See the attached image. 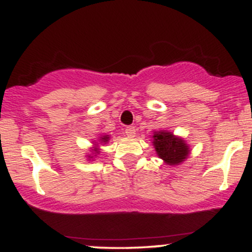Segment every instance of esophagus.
Instances as JSON below:
<instances>
[{
	"mask_svg": "<svg viewBox=\"0 0 252 252\" xmlns=\"http://www.w3.org/2000/svg\"><path fill=\"white\" fill-rule=\"evenodd\" d=\"M124 131H126V135L129 136V137H134L135 134H136L135 126H126Z\"/></svg>",
	"mask_w": 252,
	"mask_h": 252,
	"instance_id": "esophagus-1",
	"label": "esophagus"
}]
</instances>
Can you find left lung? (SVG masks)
Returning <instances> with one entry per match:
<instances>
[{
	"instance_id": "obj_1",
	"label": "left lung",
	"mask_w": 252,
	"mask_h": 252,
	"mask_svg": "<svg viewBox=\"0 0 252 252\" xmlns=\"http://www.w3.org/2000/svg\"><path fill=\"white\" fill-rule=\"evenodd\" d=\"M154 147L158 155L168 164H179L189 155V147L181 138L174 137L172 132H155Z\"/></svg>"
}]
</instances>
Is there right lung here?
Masks as SVG:
<instances>
[{
    "mask_svg": "<svg viewBox=\"0 0 252 252\" xmlns=\"http://www.w3.org/2000/svg\"><path fill=\"white\" fill-rule=\"evenodd\" d=\"M108 140H109L108 136H103V137L100 138V141H102V142H108ZM94 150H96V149H94ZM97 153H98V152H97Z\"/></svg>",
    "mask_w": 252,
    "mask_h": 252,
    "instance_id": "1",
    "label": "right lung"
}]
</instances>
